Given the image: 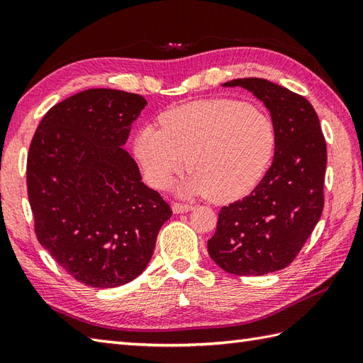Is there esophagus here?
<instances>
[{
	"label": "esophagus",
	"mask_w": 363,
	"mask_h": 363,
	"mask_svg": "<svg viewBox=\"0 0 363 363\" xmlns=\"http://www.w3.org/2000/svg\"><path fill=\"white\" fill-rule=\"evenodd\" d=\"M173 212L174 214H184V212H189L194 209V206L191 204H184V203H173Z\"/></svg>",
	"instance_id": "34e87169"
}]
</instances>
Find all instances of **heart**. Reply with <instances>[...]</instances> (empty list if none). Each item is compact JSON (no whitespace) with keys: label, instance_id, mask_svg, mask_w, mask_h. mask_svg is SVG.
I'll list each match as a JSON object with an SVG mask.
<instances>
[{"label":"heart","instance_id":"b5f03b06","mask_svg":"<svg viewBox=\"0 0 363 363\" xmlns=\"http://www.w3.org/2000/svg\"><path fill=\"white\" fill-rule=\"evenodd\" d=\"M162 130L141 127L133 154L149 186L163 190L186 165L189 196L231 201L250 191L272 157L275 133L266 113L239 101H198L160 116Z\"/></svg>","mask_w":363,"mask_h":363}]
</instances>
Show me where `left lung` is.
Instances as JSON below:
<instances>
[{
  "instance_id": "8db88e82",
  "label": "left lung",
  "mask_w": 363,
  "mask_h": 363,
  "mask_svg": "<svg viewBox=\"0 0 363 363\" xmlns=\"http://www.w3.org/2000/svg\"><path fill=\"white\" fill-rule=\"evenodd\" d=\"M271 113L275 154L252 194L223 206L208 240L212 261L234 275H264L293 262L324 208L328 147L307 99L264 78H236Z\"/></svg>"
}]
</instances>
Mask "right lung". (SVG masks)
I'll use <instances>...</instances> for the list:
<instances>
[{
    "label": "right lung",
    "mask_w": 363,
    "mask_h": 363,
    "mask_svg": "<svg viewBox=\"0 0 363 363\" xmlns=\"http://www.w3.org/2000/svg\"><path fill=\"white\" fill-rule=\"evenodd\" d=\"M146 104L125 91H82L52 106L33 137L26 186L35 236L83 285L137 279L172 217L123 147Z\"/></svg>",
    "instance_id": "add662e5"
}]
</instances>
